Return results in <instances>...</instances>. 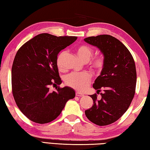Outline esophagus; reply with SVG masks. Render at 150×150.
I'll use <instances>...</instances> for the list:
<instances>
[{"label":"esophagus","mask_w":150,"mask_h":150,"mask_svg":"<svg viewBox=\"0 0 150 150\" xmlns=\"http://www.w3.org/2000/svg\"><path fill=\"white\" fill-rule=\"evenodd\" d=\"M76 96H78V97H83V93H81L79 92H76Z\"/></svg>","instance_id":"34e87169"}]
</instances>
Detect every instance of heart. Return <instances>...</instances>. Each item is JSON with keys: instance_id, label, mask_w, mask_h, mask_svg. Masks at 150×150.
<instances>
[{"instance_id": "obj_1", "label": "heart", "mask_w": 150, "mask_h": 150, "mask_svg": "<svg viewBox=\"0 0 150 150\" xmlns=\"http://www.w3.org/2000/svg\"><path fill=\"white\" fill-rule=\"evenodd\" d=\"M78 56L84 62L90 60L93 54V50L87 45H81L76 47ZM66 54L65 51H61L58 54L56 59V64L59 70L63 69L62 59ZM106 59L104 55L100 54L94 58L90 62L91 67L96 72H101L105 67ZM91 75L88 72L81 73H71L64 78L66 85L78 91H83L90 84Z\"/></svg>"}]
</instances>
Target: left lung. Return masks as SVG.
Here are the masks:
<instances>
[{"mask_svg": "<svg viewBox=\"0 0 150 150\" xmlns=\"http://www.w3.org/2000/svg\"><path fill=\"white\" fill-rule=\"evenodd\" d=\"M84 41L96 46L105 57L106 64L96 78L93 88L101 90V99L96 93L90 96L93 106L85 111L86 116L94 124L106 126L117 121L127 111L135 94L136 70L130 52L114 37L100 35Z\"/></svg>", "mask_w": 150, "mask_h": 150, "instance_id": "left-lung-1", "label": "left lung"}]
</instances>
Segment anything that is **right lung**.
Masks as SVG:
<instances>
[{"mask_svg":"<svg viewBox=\"0 0 150 150\" xmlns=\"http://www.w3.org/2000/svg\"><path fill=\"white\" fill-rule=\"evenodd\" d=\"M77 39L74 36L57 37L41 33L18 49L12 67V90L21 112L34 122L45 124L61 113L66 103L75 97L62 83L56 64L61 50ZM55 90L52 92L50 87Z\"/></svg>","mask_w":150,"mask_h":150,"instance_id":"add662e5","label":"right lung"}]
</instances>
